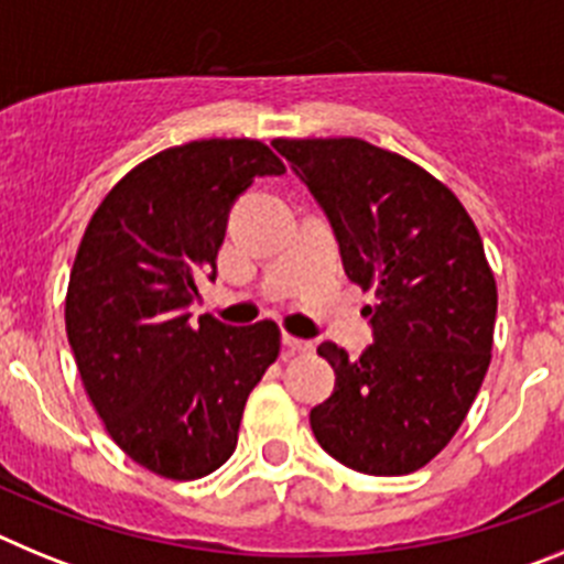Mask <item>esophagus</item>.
I'll use <instances>...</instances> for the list:
<instances>
[{
  "instance_id": "esophagus-1",
  "label": "esophagus",
  "mask_w": 564,
  "mask_h": 564,
  "mask_svg": "<svg viewBox=\"0 0 564 564\" xmlns=\"http://www.w3.org/2000/svg\"><path fill=\"white\" fill-rule=\"evenodd\" d=\"M282 344H285L291 352H311L316 344L307 341V338H296V336H282Z\"/></svg>"
}]
</instances>
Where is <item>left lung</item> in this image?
Segmentation results:
<instances>
[{
    "instance_id": "left-lung-1",
    "label": "left lung",
    "mask_w": 564,
    "mask_h": 564,
    "mask_svg": "<svg viewBox=\"0 0 564 564\" xmlns=\"http://www.w3.org/2000/svg\"><path fill=\"white\" fill-rule=\"evenodd\" d=\"M276 149L330 220L344 273L376 291L361 358L325 341L336 387L311 410L318 446L361 475L417 471L460 430L491 361L495 273L455 194L358 138Z\"/></svg>"
}]
</instances>
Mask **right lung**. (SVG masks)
<instances>
[{
    "label": "right lung",
    "instance_id": "right-lung-1",
    "mask_svg": "<svg viewBox=\"0 0 564 564\" xmlns=\"http://www.w3.org/2000/svg\"><path fill=\"white\" fill-rule=\"evenodd\" d=\"M276 154L248 138L192 141L154 154L93 214L67 288V338L84 390L134 463L197 480L237 449L251 390L279 356V327L192 322L203 276L237 197Z\"/></svg>",
    "mask_w": 564,
    "mask_h": 564
}]
</instances>
